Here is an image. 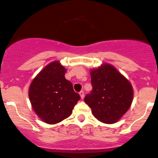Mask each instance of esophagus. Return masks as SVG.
<instances>
[{"instance_id":"34e87169","label":"esophagus","mask_w":158,"mask_h":158,"mask_svg":"<svg viewBox=\"0 0 158 158\" xmlns=\"http://www.w3.org/2000/svg\"><path fill=\"white\" fill-rule=\"evenodd\" d=\"M79 94H80V97H81V98H82V99H83V98H84V96H85V94H84V91H83V90H82V91H81V92H79Z\"/></svg>"}]
</instances>
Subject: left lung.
<instances>
[{
  "label": "left lung",
  "mask_w": 158,
  "mask_h": 158,
  "mask_svg": "<svg viewBox=\"0 0 158 158\" xmlns=\"http://www.w3.org/2000/svg\"><path fill=\"white\" fill-rule=\"evenodd\" d=\"M92 90L85 97L95 118L114 123L129 110L133 98L130 82L110 64L91 71Z\"/></svg>",
  "instance_id": "1"
}]
</instances>
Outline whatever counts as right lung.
<instances>
[{
	"label": "right lung",
	"instance_id": "obj_1",
	"mask_svg": "<svg viewBox=\"0 0 158 158\" xmlns=\"http://www.w3.org/2000/svg\"><path fill=\"white\" fill-rule=\"evenodd\" d=\"M66 69L58 61L51 63L33 79L29 91L32 108L49 124H55L72 114L80 96L65 78Z\"/></svg>",
	"mask_w": 158,
	"mask_h": 158
}]
</instances>
